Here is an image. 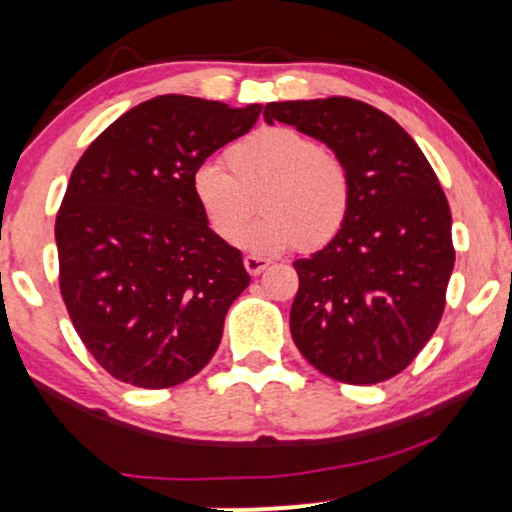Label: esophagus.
Here are the masks:
<instances>
[{
  "instance_id": "obj_1",
  "label": "esophagus",
  "mask_w": 512,
  "mask_h": 512,
  "mask_svg": "<svg viewBox=\"0 0 512 512\" xmlns=\"http://www.w3.org/2000/svg\"><path fill=\"white\" fill-rule=\"evenodd\" d=\"M243 264H245V269H248L250 276H260L264 269L269 267V260H267V257H260V255H248L243 260Z\"/></svg>"
}]
</instances>
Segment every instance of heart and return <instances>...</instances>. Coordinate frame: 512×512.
<instances>
[{
	"label": "heart",
	"instance_id": "b5f03b06",
	"mask_svg": "<svg viewBox=\"0 0 512 512\" xmlns=\"http://www.w3.org/2000/svg\"><path fill=\"white\" fill-rule=\"evenodd\" d=\"M223 161L228 170L204 163L190 180L195 204L223 243H238L254 210L252 196L263 216L240 239L252 252L293 245L313 252L342 233L354 182L349 166L317 139L293 127H264L228 146Z\"/></svg>",
	"mask_w": 512,
	"mask_h": 512
}]
</instances>
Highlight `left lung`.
<instances>
[{"label":"left lung","instance_id":"8db88e82","mask_svg":"<svg viewBox=\"0 0 512 512\" xmlns=\"http://www.w3.org/2000/svg\"><path fill=\"white\" fill-rule=\"evenodd\" d=\"M264 120L325 142L354 182L342 233L293 262V342L339 383L395 378L436 332L455 267L450 207L431 163L390 115L354 98L269 103Z\"/></svg>","mask_w":512,"mask_h":512}]
</instances>
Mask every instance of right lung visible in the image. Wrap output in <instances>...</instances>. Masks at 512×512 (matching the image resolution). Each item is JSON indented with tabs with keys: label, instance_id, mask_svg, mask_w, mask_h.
I'll use <instances>...</instances> for the list:
<instances>
[{
	"label": "right lung",
	"instance_id": "right-lung-1",
	"mask_svg": "<svg viewBox=\"0 0 512 512\" xmlns=\"http://www.w3.org/2000/svg\"><path fill=\"white\" fill-rule=\"evenodd\" d=\"M260 113L158 96L117 117L74 166L55 221L60 293L88 354L120 383L180 385L219 349L250 276L240 250L211 233L190 180Z\"/></svg>",
	"mask_w": 512,
	"mask_h": 512
}]
</instances>
